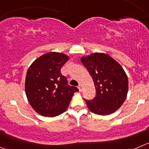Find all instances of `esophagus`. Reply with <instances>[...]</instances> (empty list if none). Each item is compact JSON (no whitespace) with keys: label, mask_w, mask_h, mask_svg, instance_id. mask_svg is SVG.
<instances>
[{"label":"esophagus","mask_w":149,"mask_h":149,"mask_svg":"<svg viewBox=\"0 0 149 149\" xmlns=\"http://www.w3.org/2000/svg\"><path fill=\"white\" fill-rule=\"evenodd\" d=\"M78 88H79V91H80V92H81L82 89H83V87H82V85L81 84H79V86H78Z\"/></svg>","instance_id":"34e87169"}]
</instances>
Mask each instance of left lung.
I'll return each instance as SVG.
<instances>
[{
    "mask_svg": "<svg viewBox=\"0 0 149 149\" xmlns=\"http://www.w3.org/2000/svg\"><path fill=\"white\" fill-rule=\"evenodd\" d=\"M81 61L93 79L96 96L86 101L88 108L98 115L113 113L125 102L128 92V79L122 66L111 56L93 53Z\"/></svg>",
    "mask_w": 149,
    "mask_h": 149,
    "instance_id": "left-lung-1",
    "label": "left lung"
}]
</instances>
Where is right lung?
<instances>
[{
	"instance_id": "add662e5",
	"label": "right lung",
	"mask_w": 149,
	"mask_h": 149,
	"mask_svg": "<svg viewBox=\"0 0 149 149\" xmlns=\"http://www.w3.org/2000/svg\"><path fill=\"white\" fill-rule=\"evenodd\" d=\"M69 57L59 52H49L36 59L27 70L25 93L32 108L44 116L54 117L69 106L77 87L68 84L61 68Z\"/></svg>"
}]
</instances>
